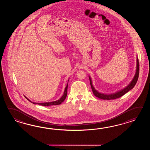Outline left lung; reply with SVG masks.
<instances>
[{
	"label": "left lung",
	"instance_id": "left-lung-1",
	"mask_svg": "<svg viewBox=\"0 0 150 150\" xmlns=\"http://www.w3.org/2000/svg\"><path fill=\"white\" fill-rule=\"evenodd\" d=\"M139 61L137 57V64H136V73L134 74V78L132 80L130 83L127 85V87H125V88L121 89L119 91L117 92L114 93L112 94H104L102 93H100L96 91L94 87L93 86L92 84V81L91 76H89V81H90V84L91 88L92 89L93 93L94 94V96L99 98V99H103V100H113V99H117L118 98L121 97L122 96L125 95V93L128 92L130 90L132 89L135 86L136 83H137V80L138 79V76H139Z\"/></svg>",
	"mask_w": 150,
	"mask_h": 150
}]
</instances>
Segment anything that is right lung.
Returning a JSON list of instances; mask_svg holds the SVG:
<instances>
[{
	"label": "right lung",
	"mask_w": 150,
	"mask_h": 150,
	"mask_svg": "<svg viewBox=\"0 0 150 150\" xmlns=\"http://www.w3.org/2000/svg\"><path fill=\"white\" fill-rule=\"evenodd\" d=\"M68 82H69V80H68ZM68 82H67V86L65 87V89H64V93H63V95L62 96L60 99L56 101H52V102H42V103H38V102H33L31 101L30 100H29L27 97H25V98L27 99L28 101H29L30 102H32L33 104H35V105H43V106H49V105H60L62 102H63L64 101V100L66 99V97L67 96V86H68Z\"/></svg>",
	"instance_id": "1"
}]
</instances>
